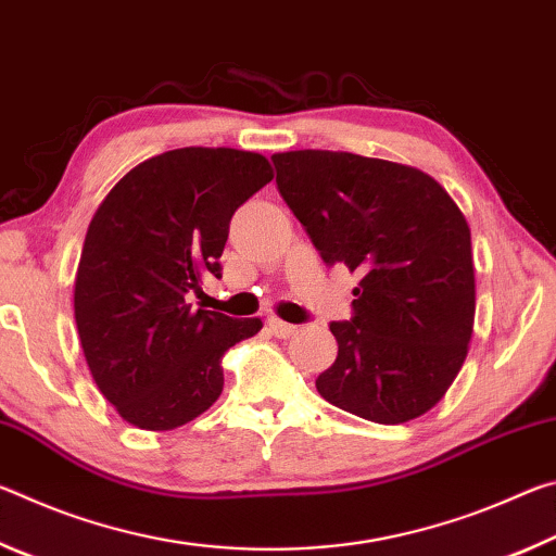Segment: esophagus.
<instances>
[{
  "instance_id": "1",
  "label": "esophagus",
  "mask_w": 556,
  "mask_h": 556,
  "mask_svg": "<svg viewBox=\"0 0 556 556\" xmlns=\"http://www.w3.org/2000/svg\"><path fill=\"white\" fill-rule=\"evenodd\" d=\"M267 328H269V333L277 336V338H289V336L296 333V326H291L287 321H279V318H275V316L267 318Z\"/></svg>"
}]
</instances>
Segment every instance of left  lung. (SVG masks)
I'll use <instances>...</instances> for the list:
<instances>
[{"mask_svg": "<svg viewBox=\"0 0 556 556\" xmlns=\"http://www.w3.org/2000/svg\"><path fill=\"white\" fill-rule=\"evenodd\" d=\"M281 199L328 267L361 275L338 355L316 378L326 402L378 425L417 419L444 397L473 333L470 230L434 178L348 152L271 156Z\"/></svg>", "mask_w": 556, "mask_h": 556, "instance_id": "obj_1", "label": "left lung"}]
</instances>
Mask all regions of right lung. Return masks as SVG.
Here are the masks:
<instances>
[{
	"label": "right lung",
	"mask_w": 556,
	"mask_h": 556,
	"mask_svg": "<svg viewBox=\"0 0 556 556\" xmlns=\"http://www.w3.org/2000/svg\"><path fill=\"white\" fill-rule=\"evenodd\" d=\"M271 174L240 149L186 147L147 159L92 215L75 275V324L92 380L122 419L168 431L223 392V355L260 318L188 304L220 279L230 220Z\"/></svg>",
	"instance_id": "right-lung-1"
}]
</instances>
